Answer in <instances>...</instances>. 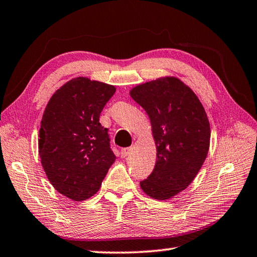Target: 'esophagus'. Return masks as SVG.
I'll list each match as a JSON object with an SVG mask.
<instances>
[{"label":"esophagus","mask_w":257,"mask_h":257,"mask_svg":"<svg viewBox=\"0 0 257 257\" xmlns=\"http://www.w3.org/2000/svg\"><path fill=\"white\" fill-rule=\"evenodd\" d=\"M130 152H132V147H125V149L121 150V158H127V156L130 154Z\"/></svg>","instance_id":"esophagus-1"}]
</instances>
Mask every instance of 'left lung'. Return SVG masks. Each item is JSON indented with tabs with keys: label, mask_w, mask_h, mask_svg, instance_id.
I'll return each instance as SVG.
<instances>
[{
	"label": "left lung",
	"mask_w": 257,
	"mask_h": 257,
	"mask_svg": "<svg viewBox=\"0 0 257 257\" xmlns=\"http://www.w3.org/2000/svg\"><path fill=\"white\" fill-rule=\"evenodd\" d=\"M129 94L149 115L156 146L154 170L139 185L151 198L170 199L191 184L206 159L207 114L193 89L177 77L139 84Z\"/></svg>",
	"instance_id": "left-lung-1"
}]
</instances>
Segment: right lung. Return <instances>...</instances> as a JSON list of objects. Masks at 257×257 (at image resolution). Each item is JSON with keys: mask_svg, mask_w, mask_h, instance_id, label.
Segmentation results:
<instances>
[{"mask_svg": "<svg viewBox=\"0 0 257 257\" xmlns=\"http://www.w3.org/2000/svg\"><path fill=\"white\" fill-rule=\"evenodd\" d=\"M115 87L76 77L52 95L38 139L41 163L51 185L76 202L92 197L116 156L99 114Z\"/></svg>", "mask_w": 257, "mask_h": 257, "instance_id": "obj_1", "label": "right lung"}]
</instances>
